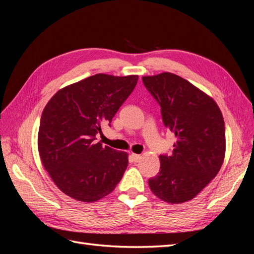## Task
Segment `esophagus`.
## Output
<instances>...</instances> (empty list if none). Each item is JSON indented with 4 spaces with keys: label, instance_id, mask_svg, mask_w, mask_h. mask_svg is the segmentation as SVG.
I'll return each instance as SVG.
<instances>
[{
    "label": "esophagus",
    "instance_id": "obj_1",
    "mask_svg": "<svg viewBox=\"0 0 254 254\" xmlns=\"http://www.w3.org/2000/svg\"><path fill=\"white\" fill-rule=\"evenodd\" d=\"M131 157H132L134 162H139V161H140L141 158H142V156H141V155H137V153H132Z\"/></svg>",
    "mask_w": 254,
    "mask_h": 254
}]
</instances>
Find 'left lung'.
I'll use <instances>...</instances> for the list:
<instances>
[{
	"label": "left lung",
	"mask_w": 254,
	"mask_h": 254,
	"mask_svg": "<svg viewBox=\"0 0 254 254\" xmlns=\"http://www.w3.org/2000/svg\"><path fill=\"white\" fill-rule=\"evenodd\" d=\"M161 107L165 127L177 142L160 155V172L148 180L161 200L182 203L195 198L215 178L226 152L225 122L214 99L180 76L164 72L142 77Z\"/></svg>",
	"instance_id": "8db88e82"
}]
</instances>
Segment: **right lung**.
<instances>
[{
    "mask_svg": "<svg viewBox=\"0 0 254 254\" xmlns=\"http://www.w3.org/2000/svg\"><path fill=\"white\" fill-rule=\"evenodd\" d=\"M139 79L96 74L59 90L42 112L38 149L57 188L76 200L97 201L121 181L128 155L96 143Z\"/></svg>",
    "mask_w": 254,
    "mask_h": 254,
    "instance_id": "1",
    "label": "right lung"
}]
</instances>
